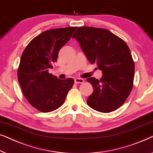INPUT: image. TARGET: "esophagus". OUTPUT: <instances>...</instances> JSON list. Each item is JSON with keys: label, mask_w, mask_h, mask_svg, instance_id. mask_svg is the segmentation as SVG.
I'll use <instances>...</instances> for the list:
<instances>
[{"label": "esophagus", "mask_w": 153, "mask_h": 153, "mask_svg": "<svg viewBox=\"0 0 153 153\" xmlns=\"http://www.w3.org/2000/svg\"><path fill=\"white\" fill-rule=\"evenodd\" d=\"M84 79L82 78H76L75 79V83L76 84H79V83H83L84 82Z\"/></svg>", "instance_id": "esophagus-1"}]
</instances>
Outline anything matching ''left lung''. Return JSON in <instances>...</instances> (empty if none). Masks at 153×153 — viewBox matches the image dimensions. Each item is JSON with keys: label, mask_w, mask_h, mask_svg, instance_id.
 <instances>
[{"label": "left lung", "mask_w": 153, "mask_h": 153, "mask_svg": "<svg viewBox=\"0 0 153 153\" xmlns=\"http://www.w3.org/2000/svg\"><path fill=\"white\" fill-rule=\"evenodd\" d=\"M91 64L102 71L100 79L89 77L94 92L87 102L92 109L109 113L126 102L133 87L134 62L122 39L108 30L79 27L73 35Z\"/></svg>", "instance_id": "left-lung-1"}]
</instances>
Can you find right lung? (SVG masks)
I'll use <instances>...</instances> for the list:
<instances>
[{
	"label": "right lung",
	"mask_w": 153,
	"mask_h": 153,
	"mask_svg": "<svg viewBox=\"0 0 153 153\" xmlns=\"http://www.w3.org/2000/svg\"><path fill=\"white\" fill-rule=\"evenodd\" d=\"M77 27L55 28L34 37L23 51L17 77L25 98L42 112H50L62 106L74 79H61L49 74L57 62L62 47L71 37Z\"/></svg>",
	"instance_id": "obj_1"
}]
</instances>
